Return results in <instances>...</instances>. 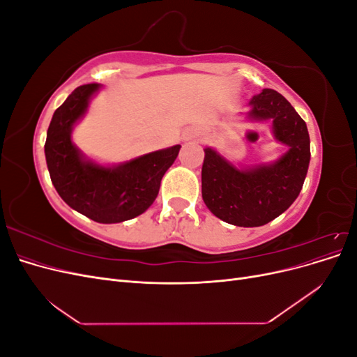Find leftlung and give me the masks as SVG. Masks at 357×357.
Here are the masks:
<instances>
[{"label": "left lung", "mask_w": 357, "mask_h": 357, "mask_svg": "<svg viewBox=\"0 0 357 357\" xmlns=\"http://www.w3.org/2000/svg\"><path fill=\"white\" fill-rule=\"evenodd\" d=\"M248 116L271 119L278 142L289 152L274 165L240 171L211 149L204 150L202 199L215 218L235 226H262L286 211L298 198L310 164L305 122L282 93L264 89L250 101Z\"/></svg>", "instance_id": "1"}]
</instances>
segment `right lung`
<instances>
[{
	"label": "right lung",
	"instance_id": "add662e5",
	"mask_svg": "<svg viewBox=\"0 0 357 357\" xmlns=\"http://www.w3.org/2000/svg\"><path fill=\"white\" fill-rule=\"evenodd\" d=\"M98 83L75 88L53 113L45 144L53 186L71 208L98 223H119L144 213L156 199L160 180L180 146L137 158L116 168L84 162L71 143V128L84 113Z\"/></svg>",
	"mask_w": 357,
	"mask_h": 357
}]
</instances>
